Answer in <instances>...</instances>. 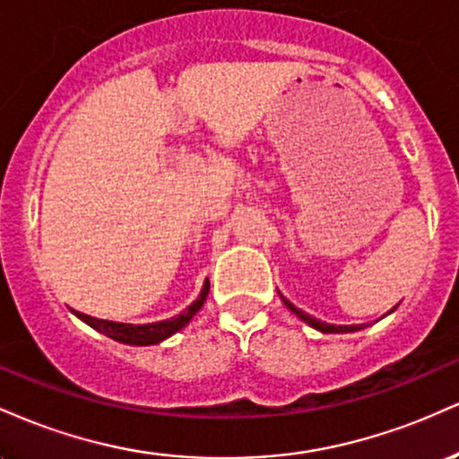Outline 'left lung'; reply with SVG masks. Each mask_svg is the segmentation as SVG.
Listing matches in <instances>:
<instances>
[{
    "mask_svg": "<svg viewBox=\"0 0 459 459\" xmlns=\"http://www.w3.org/2000/svg\"><path fill=\"white\" fill-rule=\"evenodd\" d=\"M281 298H282V296H281ZM282 302H284V307H287L289 310H291L293 315H298L299 319L307 321V324H308V325H313L315 330L325 332V334H330V332H332V334H339V332H341V334H345V332H356V330H362V328H365V325H334V324H325V321H319V319L310 317L308 313H304V310H299V308L293 307V304L289 302L287 298H282ZM393 310H394V308H393ZM393 310H391V313H393Z\"/></svg>",
    "mask_w": 459,
    "mask_h": 459,
    "instance_id": "8db88e82",
    "label": "left lung"
}]
</instances>
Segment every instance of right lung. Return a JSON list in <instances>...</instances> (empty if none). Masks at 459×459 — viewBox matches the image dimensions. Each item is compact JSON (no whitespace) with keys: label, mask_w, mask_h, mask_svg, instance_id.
<instances>
[{"label":"right lung","mask_w":459,"mask_h":459,"mask_svg":"<svg viewBox=\"0 0 459 459\" xmlns=\"http://www.w3.org/2000/svg\"><path fill=\"white\" fill-rule=\"evenodd\" d=\"M207 296H209V281H204L203 291H200V296H198L196 302L189 304V307L183 310L181 315H177V317L155 321V324H140V325L118 324V321H108V319L91 317V315H83V313H79V310H75V315L82 321H86V324L91 325V328L103 332L105 336H109V339L118 341V343H127V345H155V343H161V341L168 339V336L175 334V332L186 328L189 321H192L194 315H196L198 310L203 308V304H204V299H207Z\"/></svg>","instance_id":"add662e5"}]
</instances>
